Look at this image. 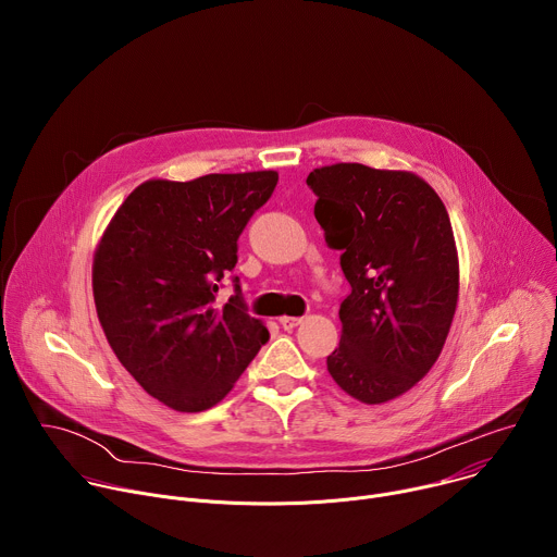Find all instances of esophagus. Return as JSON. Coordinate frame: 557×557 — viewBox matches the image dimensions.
Here are the masks:
<instances>
[{
	"label": "esophagus",
	"mask_w": 557,
	"mask_h": 557,
	"mask_svg": "<svg viewBox=\"0 0 557 557\" xmlns=\"http://www.w3.org/2000/svg\"><path fill=\"white\" fill-rule=\"evenodd\" d=\"M299 324H301V317H280V326L284 331H293Z\"/></svg>",
	"instance_id": "1"
}]
</instances>
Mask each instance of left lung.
Here are the masks:
<instances>
[{"label":"left lung","mask_w":557,"mask_h":557,"mask_svg":"<svg viewBox=\"0 0 557 557\" xmlns=\"http://www.w3.org/2000/svg\"><path fill=\"white\" fill-rule=\"evenodd\" d=\"M306 185L350 284L329 372L355 399L385 404L430 372L454 320L458 256L447 209L419 176L359 163L314 170Z\"/></svg>","instance_id":"1"}]
</instances>
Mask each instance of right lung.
I'll return each instance as SVG.
<instances>
[{
	"instance_id": "add662e5",
	"label": "right lung",
	"mask_w": 557,
	"mask_h": 557,
	"mask_svg": "<svg viewBox=\"0 0 557 557\" xmlns=\"http://www.w3.org/2000/svg\"><path fill=\"white\" fill-rule=\"evenodd\" d=\"M275 185V172L147 181L103 233L92 269L99 322L125 370L178 412L222 401L269 342L240 277L222 308L213 301L237 264V237Z\"/></svg>"
}]
</instances>
